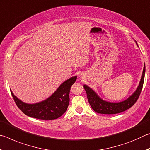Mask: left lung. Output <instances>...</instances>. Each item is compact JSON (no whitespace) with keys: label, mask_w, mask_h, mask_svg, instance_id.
I'll return each instance as SVG.
<instances>
[{"label":"left lung","mask_w":150,"mask_h":150,"mask_svg":"<svg viewBox=\"0 0 150 150\" xmlns=\"http://www.w3.org/2000/svg\"><path fill=\"white\" fill-rule=\"evenodd\" d=\"M137 44V43H136ZM138 45V44H137ZM146 71V66L144 64L143 73L141 77L140 82L138 85V88L132 95L130 97L127 98L126 100L122 101L120 103H110L106 102L98 96L95 91L88 87L87 85H85L84 87L85 90L87 93L88 101L90 105L94 111L99 114H105V115H113V114L120 113L124 112L128 108L132 107L134 104L136 103L137 100L138 99L139 95H140L141 91L143 87L144 81V76H145Z\"/></svg>","instance_id":"left-lung-1"}]
</instances>
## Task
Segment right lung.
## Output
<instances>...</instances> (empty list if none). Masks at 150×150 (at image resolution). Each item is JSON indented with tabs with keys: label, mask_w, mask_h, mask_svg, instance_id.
Returning <instances> with one entry per match:
<instances>
[{
	"label": "right lung",
	"mask_w": 150,
	"mask_h": 150,
	"mask_svg": "<svg viewBox=\"0 0 150 150\" xmlns=\"http://www.w3.org/2000/svg\"><path fill=\"white\" fill-rule=\"evenodd\" d=\"M77 77H71L61 85L55 93L42 102L27 104L18 99L11 90L15 103L22 112L30 117L44 120L57 119L67 110L69 103V92Z\"/></svg>",
	"instance_id": "1"
}]
</instances>
